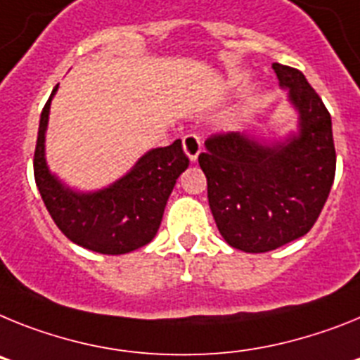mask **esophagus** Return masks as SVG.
Returning <instances> with one entry per match:
<instances>
[{
  "label": "esophagus",
  "instance_id": "1",
  "mask_svg": "<svg viewBox=\"0 0 360 360\" xmlns=\"http://www.w3.org/2000/svg\"><path fill=\"white\" fill-rule=\"evenodd\" d=\"M183 148L190 158V161H195L199 152H201V137L198 134H186L183 137Z\"/></svg>",
  "mask_w": 360,
  "mask_h": 360
}]
</instances>
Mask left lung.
Returning a JSON list of instances; mask_svg holds the SVG:
<instances>
[{
    "instance_id": "obj_1",
    "label": "left lung",
    "mask_w": 360,
    "mask_h": 360,
    "mask_svg": "<svg viewBox=\"0 0 360 360\" xmlns=\"http://www.w3.org/2000/svg\"><path fill=\"white\" fill-rule=\"evenodd\" d=\"M271 68L301 115L299 136L262 145L240 134H212L199 154L219 232L248 254H264L310 232L335 177L331 117L323 99L301 70L281 63Z\"/></svg>"
}]
</instances>
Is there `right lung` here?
<instances>
[{"instance_id": "1", "label": "right lung", "mask_w": 360, "mask_h": 360, "mask_svg": "<svg viewBox=\"0 0 360 360\" xmlns=\"http://www.w3.org/2000/svg\"><path fill=\"white\" fill-rule=\"evenodd\" d=\"M56 90L58 85L43 106L34 152V179L50 217L72 243L98 254L121 255L148 245L158 233L176 179L190 165L181 139L150 150L127 176L101 192H72L45 162V130Z\"/></svg>"}]
</instances>
